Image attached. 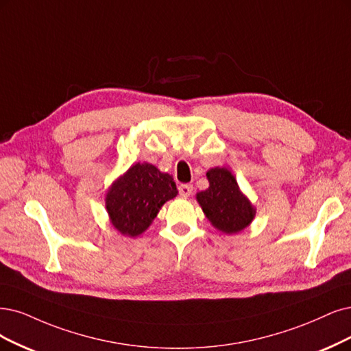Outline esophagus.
Segmentation results:
<instances>
[{
	"instance_id": "34e87169",
	"label": "esophagus",
	"mask_w": 351,
	"mask_h": 351,
	"mask_svg": "<svg viewBox=\"0 0 351 351\" xmlns=\"http://www.w3.org/2000/svg\"><path fill=\"white\" fill-rule=\"evenodd\" d=\"M178 191H179V195L180 197L188 198V197H191V193L193 191V186L191 184H182V185H179Z\"/></svg>"
}]
</instances>
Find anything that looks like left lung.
<instances>
[{
	"label": "left lung",
	"instance_id": "left-lung-1",
	"mask_svg": "<svg viewBox=\"0 0 351 351\" xmlns=\"http://www.w3.org/2000/svg\"><path fill=\"white\" fill-rule=\"evenodd\" d=\"M206 178L210 188L199 192L197 199L213 226L227 234L247 227L254 217V210L240 192L234 176L224 167H215L206 172Z\"/></svg>",
	"mask_w": 351,
	"mask_h": 351
}]
</instances>
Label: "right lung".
Here are the masks:
<instances>
[{
	"label": "right lung",
	"instance_id": "obj_1",
	"mask_svg": "<svg viewBox=\"0 0 351 351\" xmlns=\"http://www.w3.org/2000/svg\"><path fill=\"white\" fill-rule=\"evenodd\" d=\"M176 193L171 175L162 173L150 163H137L111 186L106 199L107 211L112 226L121 234L136 237Z\"/></svg>",
	"mask_w": 351,
	"mask_h": 351
}]
</instances>
